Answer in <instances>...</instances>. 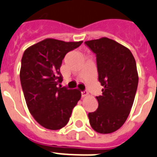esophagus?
I'll return each mask as SVG.
<instances>
[{"label":"esophagus","mask_w":157,"mask_h":157,"mask_svg":"<svg viewBox=\"0 0 157 157\" xmlns=\"http://www.w3.org/2000/svg\"><path fill=\"white\" fill-rule=\"evenodd\" d=\"M81 95H82V97H85V96L88 95V92H87L86 90H84V91H82V92H81Z\"/></svg>","instance_id":"1"}]
</instances>
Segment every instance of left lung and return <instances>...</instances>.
Returning a JSON list of instances; mask_svg holds the SVG:
<instances>
[{
	"mask_svg": "<svg viewBox=\"0 0 157 157\" xmlns=\"http://www.w3.org/2000/svg\"><path fill=\"white\" fill-rule=\"evenodd\" d=\"M84 43L95 54L99 81L104 87L96 96L97 110L88 113L90 125L98 133H113L125 123L134 101L138 84L135 59L129 49L108 38Z\"/></svg>",
	"mask_w": 157,
	"mask_h": 157,
	"instance_id": "8db88e82",
	"label": "left lung"
}]
</instances>
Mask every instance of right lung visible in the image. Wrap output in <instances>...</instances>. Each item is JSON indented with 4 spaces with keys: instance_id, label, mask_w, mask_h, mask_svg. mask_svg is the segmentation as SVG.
Instances as JSON below:
<instances>
[{
    "instance_id": "right-lung-1",
    "label": "right lung",
    "mask_w": 157,
    "mask_h": 157,
    "mask_svg": "<svg viewBox=\"0 0 157 157\" xmlns=\"http://www.w3.org/2000/svg\"><path fill=\"white\" fill-rule=\"evenodd\" d=\"M46 39L28 47L21 60L20 78L27 106L38 123L46 129H62L81 97L78 89L58 86L65 54L82 44Z\"/></svg>"
}]
</instances>
